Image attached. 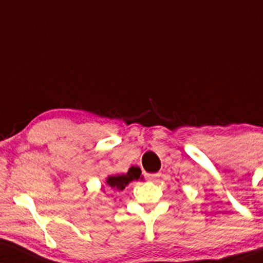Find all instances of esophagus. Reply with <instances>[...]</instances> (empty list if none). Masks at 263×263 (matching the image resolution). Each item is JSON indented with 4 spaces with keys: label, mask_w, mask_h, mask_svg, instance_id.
I'll return each instance as SVG.
<instances>
[{
    "label": "esophagus",
    "mask_w": 263,
    "mask_h": 263,
    "mask_svg": "<svg viewBox=\"0 0 263 263\" xmlns=\"http://www.w3.org/2000/svg\"><path fill=\"white\" fill-rule=\"evenodd\" d=\"M160 174L156 173V174H145V178H147L148 181H156V180L159 178Z\"/></svg>",
    "instance_id": "1"
}]
</instances>
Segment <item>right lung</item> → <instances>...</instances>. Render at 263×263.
Masks as SVG:
<instances>
[{"label": "right lung", "mask_w": 263, "mask_h": 263, "mask_svg": "<svg viewBox=\"0 0 263 263\" xmlns=\"http://www.w3.org/2000/svg\"><path fill=\"white\" fill-rule=\"evenodd\" d=\"M141 169L138 166H131L127 173L125 174H115V175H109L106 178L105 185L114 191H122L129 182L135 180H142L143 176H141ZM101 190L104 191V185L101 186Z\"/></svg>", "instance_id": "1"}]
</instances>
